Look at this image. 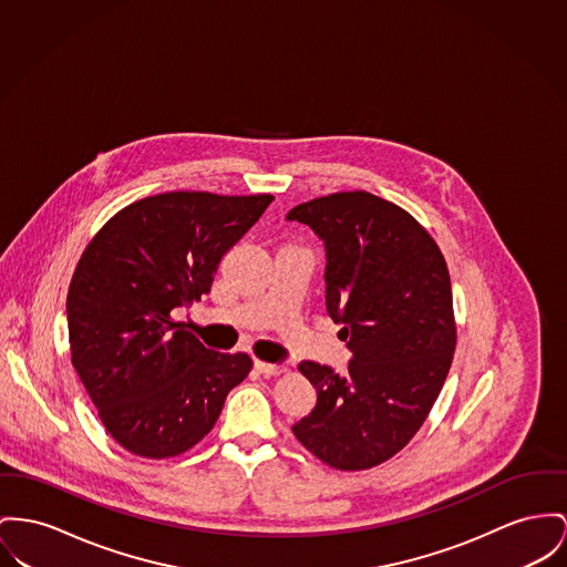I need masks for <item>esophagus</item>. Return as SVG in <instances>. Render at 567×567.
I'll use <instances>...</instances> for the list:
<instances>
[{"label":"esophagus","instance_id":"obj_1","mask_svg":"<svg viewBox=\"0 0 567 567\" xmlns=\"http://www.w3.org/2000/svg\"><path fill=\"white\" fill-rule=\"evenodd\" d=\"M256 368H258V372H260V374H265V377H279V374L288 372V368H286V365H279V363H266V361H256Z\"/></svg>","mask_w":567,"mask_h":567}]
</instances>
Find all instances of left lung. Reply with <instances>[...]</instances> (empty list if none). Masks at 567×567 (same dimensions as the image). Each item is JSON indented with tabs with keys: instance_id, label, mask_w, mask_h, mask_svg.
Returning <instances> with one entry per match:
<instances>
[{
	"instance_id": "left-lung-1",
	"label": "left lung",
	"mask_w": 567,
	"mask_h": 567,
	"mask_svg": "<svg viewBox=\"0 0 567 567\" xmlns=\"http://www.w3.org/2000/svg\"><path fill=\"white\" fill-rule=\"evenodd\" d=\"M286 219L324 243L327 311L352 352L341 374L302 361L318 402L292 432L333 468H372L406 447L450 374V270L406 210L368 190L305 202Z\"/></svg>"
}]
</instances>
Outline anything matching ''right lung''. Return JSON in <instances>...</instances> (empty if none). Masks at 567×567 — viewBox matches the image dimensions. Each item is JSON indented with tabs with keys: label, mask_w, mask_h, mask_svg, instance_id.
Returning <instances> with one entry per match:
<instances>
[{
	"label": "right lung",
	"mask_w": 567,
	"mask_h": 567,
	"mask_svg": "<svg viewBox=\"0 0 567 567\" xmlns=\"http://www.w3.org/2000/svg\"><path fill=\"white\" fill-rule=\"evenodd\" d=\"M272 195L172 190L114 215L90 240L69 299L76 374L115 441L142 457L199 443L254 361L206 348L174 309L210 292L227 251Z\"/></svg>",
	"instance_id": "1"
}]
</instances>
